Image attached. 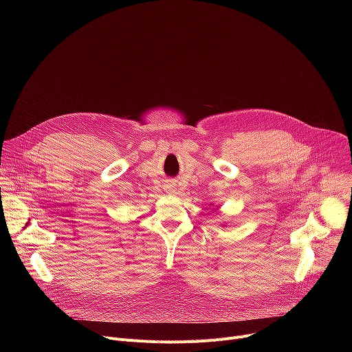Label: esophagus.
Listing matches in <instances>:
<instances>
[{
    "label": "esophagus",
    "mask_w": 352,
    "mask_h": 352,
    "mask_svg": "<svg viewBox=\"0 0 352 352\" xmlns=\"http://www.w3.org/2000/svg\"><path fill=\"white\" fill-rule=\"evenodd\" d=\"M164 189H166L167 192H174V190H175V184H174V182H167V184L164 185Z\"/></svg>",
    "instance_id": "esophagus-1"
}]
</instances>
